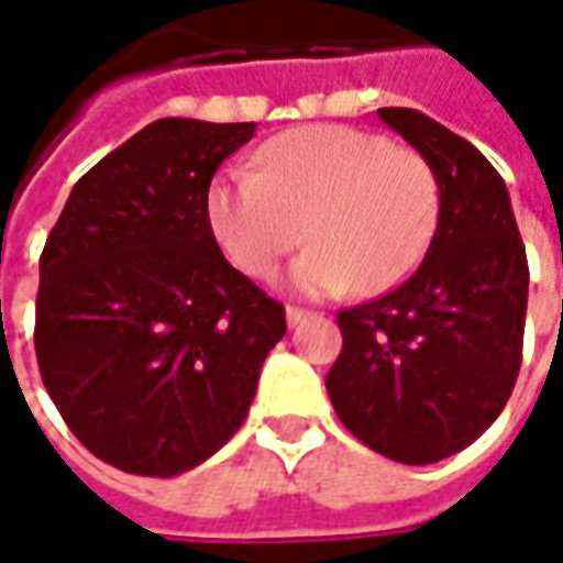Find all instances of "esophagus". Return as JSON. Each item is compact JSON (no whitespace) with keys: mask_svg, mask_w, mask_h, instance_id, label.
I'll return each instance as SVG.
<instances>
[{"mask_svg":"<svg viewBox=\"0 0 563 563\" xmlns=\"http://www.w3.org/2000/svg\"><path fill=\"white\" fill-rule=\"evenodd\" d=\"M310 317V310H301V307H286V322L289 325H298V322H305Z\"/></svg>","mask_w":563,"mask_h":563,"instance_id":"1","label":"esophagus"}]
</instances>
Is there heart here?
<instances>
[{
	"mask_svg": "<svg viewBox=\"0 0 563 563\" xmlns=\"http://www.w3.org/2000/svg\"><path fill=\"white\" fill-rule=\"evenodd\" d=\"M440 220L431 165L353 126H301L258 150V172L225 168L208 189L220 250L250 277H268L301 241L289 271L301 295H365L401 286Z\"/></svg>",
	"mask_w": 563,
	"mask_h": 563,
	"instance_id": "obj_1",
	"label": "heart"
}]
</instances>
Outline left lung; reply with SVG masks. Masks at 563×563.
Listing matches in <instances>:
<instances>
[{
    "label": "left lung",
    "mask_w": 563,
    "mask_h": 563,
    "mask_svg": "<svg viewBox=\"0 0 563 563\" xmlns=\"http://www.w3.org/2000/svg\"><path fill=\"white\" fill-rule=\"evenodd\" d=\"M377 114L431 165L440 220L410 280L338 313L343 350L325 389L365 446L434 464L471 446L512 395L528 256L507 184L471 141L413 108Z\"/></svg>",
    "instance_id": "obj_1"
}]
</instances>
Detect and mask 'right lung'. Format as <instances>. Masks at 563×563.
<instances>
[{"instance_id": "obj_1", "label": "right lung", "mask_w": 563, "mask_h": 563, "mask_svg": "<svg viewBox=\"0 0 563 563\" xmlns=\"http://www.w3.org/2000/svg\"><path fill=\"white\" fill-rule=\"evenodd\" d=\"M256 123L165 117L80 177L35 298L44 389L96 459L177 476L244 424L286 310L208 222L213 174Z\"/></svg>"}]
</instances>
